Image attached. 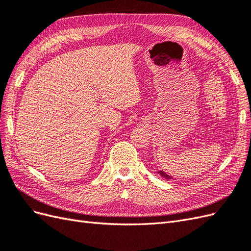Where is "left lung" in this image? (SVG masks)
I'll list each match as a JSON object with an SVG mask.
<instances>
[{
    "mask_svg": "<svg viewBox=\"0 0 251 251\" xmlns=\"http://www.w3.org/2000/svg\"><path fill=\"white\" fill-rule=\"evenodd\" d=\"M158 174H160V176H161L162 178L166 179V180H171V179H173V178H172V176H170V175H168V174H166V173H164L163 171L158 172Z\"/></svg>",
    "mask_w": 251,
    "mask_h": 251,
    "instance_id": "left-lung-1",
    "label": "left lung"
}]
</instances>
